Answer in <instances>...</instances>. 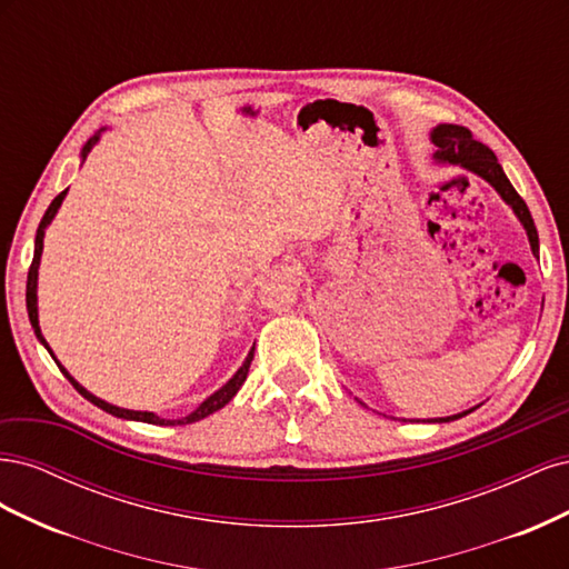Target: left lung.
<instances>
[{
	"label": "left lung",
	"mask_w": 569,
	"mask_h": 569,
	"mask_svg": "<svg viewBox=\"0 0 569 569\" xmlns=\"http://www.w3.org/2000/svg\"><path fill=\"white\" fill-rule=\"evenodd\" d=\"M429 140H432L437 147L435 159L439 163H451V166H460L465 170H470V173L479 176L481 180H487L496 189V192L501 194V199L510 206L515 216L520 218L522 228L527 230L531 251H533V256H537L539 253V234H537V228H533L531 213L527 209L525 199L515 192V187L506 178L501 163H498V159H496V153L487 144L477 142L472 132L462 126H437L432 132H429ZM468 412L470 410L458 412V416H449V418L427 420V422H451V420L468 416Z\"/></svg>",
	"instance_id": "left-lung-1"
}]
</instances>
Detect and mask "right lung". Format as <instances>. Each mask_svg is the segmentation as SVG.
Segmentation results:
<instances>
[{"mask_svg": "<svg viewBox=\"0 0 569 569\" xmlns=\"http://www.w3.org/2000/svg\"><path fill=\"white\" fill-rule=\"evenodd\" d=\"M101 132H104V128H101L94 137H90L88 144L82 147V151H80V159H82V161L88 159L90 149L99 142V134H101ZM66 192H68V189H63V192H61L54 201L49 203V209L44 211V216H42V220H40V228H38V234H36V256H32V263H30V270H28V284H26V306H28V318H30V325H32V330H36V337L42 341V347H44L49 353H51V349H49L47 339L42 337L40 320H38V268H40L42 247H44V230H47L49 222L54 220V216H57V211H59V206H61V201H63ZM51 358H54V353H51ZM54 360H57V358H54ZM251 360H253V349L249 351V356H247V360L242 363V368H239V370L232 375V380H230V382L222 385V387H220L216 393H211L209 399H206L197 410H192V412H189V416H184V418H180V420H166V418H159L157 412H149V410H128V408L111 406V403H107V401L97 399V396H94V393H90V391L84 389L82 385H78V382L73 380V377L68 375V370L59 363V360H57V366H59V370L68 377V382H71V385H73V387L84 396V399H88L90 403H94L97 408L111 412V416H116V418H123V420H137V422H149V425H189V422H199V420H203L206 416H211V412L220 410L222 406L232 401V396L239 391V387H242V385H244V380H247Z\"/></svg>", "mask_w": 569, "mask_h": 569, "instance_id": "right-lung-1", "label": "right lung"}]
</instances>
